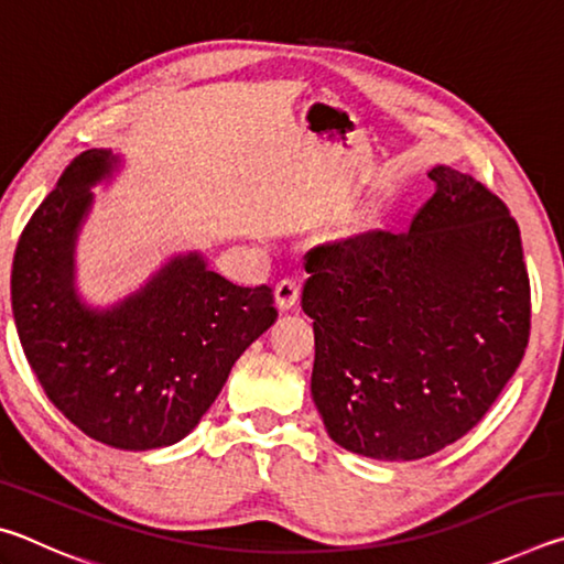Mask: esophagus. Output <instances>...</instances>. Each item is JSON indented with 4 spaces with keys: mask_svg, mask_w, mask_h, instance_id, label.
Masks as SVG:
<instances>
[{
    "mask_svg": "<svg viewBox=\"0 0 564 564\" xmlns=\"http://www.w3.org/2000/svg\"><path fill=\"white\" fill-rule=\"evenodd\" d=\"M299 295H301V285L293 275H285V279L275 283V305H279L281 311H291L293 305L299 303Z\"/></svg>",
    "mask_w": 564,
    "mask_h": 564,
    "instance_id": "esophagus-1",
    "label": "esophagus"
}]
</instances>
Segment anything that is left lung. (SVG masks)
<instances>
[{
	"instance_id": "left-lung-1",
	"label": "left lung",
	"mask_w": 564,
	"mask_h": 564,
	"mask_svg": "<svg viewBox=\"0 0 564 564\" xmlns=\"http://www.w3.org/2000/svg\"><path fill=\"white\" fill-rule=\"evenodd\" d=\"M435 194L403 234L305 253L311 395L328 435L373 460H417L473 431L530 338L518 221L480 181L427 171Z\"/></svg>"
}]
</instances>
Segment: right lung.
Segmentation results:
<instances>
[{
  "label": "right lung",
  "mask_w": 564,
  "mask_h": 564,
  "mask_svg": "<svg viewBox=\"0 0 564 564\" xmlns=\"http://www.w3.org/2000/svg\"><path fill=\"white\" fill-rule=\"evenodd\" d=\"M119 156H76L19 236L12 313L36 380L56 410L94 441L154 451L186 437L221 393L234 362L273 326L269 285L243 289L178 253L144 289L91 308L76 293L74 248Z\"/></svg>",
  "instance_id": "1"
}]
</instances>
